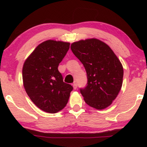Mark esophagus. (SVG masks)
Returning a JSON list of instances; mask_svg holds the SVG:
<instances>
[{"mask_svg":"<svg viewBox=\"0 0 147 147\" xmlns=\"http://www.w3.org/2000/svg\"><path fill=\"white\" fill-rule=\"evenodd\" d=\"M73 88L75 89V90H76V89L77 88V83H74L73 84Z\"/></svg>","mask_w":147,"mask_h":147,"instance_id":"34e87169","label":"esophagus"}]
</instances>
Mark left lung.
I'll return each instance as SVG.
<instances>
[{"instance_id": "left-lung-1", "label": "left lung", "mask_w": 147, "mask_h": 147, "mask_svg": "<svg viewBox=\"0 0 147 147\" xmlns=\"http://www.w3.org/2000/svg\"><path fill=\"white\" fill-rule=\"evenodd\" d=\"M72 52L82 62L87 74V85L80 92L88 105L105 109L117 97L122 86L124 70L110 47L96 38L71 44Z\"/></svg>"}]
</instances>
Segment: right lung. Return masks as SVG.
Returning a JSON list of instances; mask_svg holds the SVG:
<instances>
[{"label": "right lung", "mask_w": 147, "mask_h": 147, "mask_svg": "<svg viewBox=\"0 0 147 147\" xmlns=\"http://www.w3.org/2000/svg\"><path fill=\"white\" fill-rule=\"evenodd\" d=\"M70 48V43L48 40L39 44L23 67V85L37 107L55 113L66 106L73 87L63 82L58 66Z\"/></svg>", "instance_id": "add662e5"}]
</instances>
